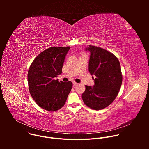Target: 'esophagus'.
Listing matches in <instances>:
<instances>
[{
    "label": "esophagus",
    "mask_w": 149,
    "mask_h": 149,
    "mask_svg": "<svg viewBox=\"0 0 149 149\" xmlns=\"http://www.w3.org/2000/svg\"><path fill=\"white\" fill-rule=\"evenodd\" d=\"M78 84V83H77V82H73V86H77Z\"/></svg>",
    "instance_id": "34e87169"
}]
</instances>
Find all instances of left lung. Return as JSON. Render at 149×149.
I'll list each match as a JSON object with an SVG mask.
<instances>
[{"label":"left lung","instance_id":"8db88e82","mask_svg":"<svg viewBox=\"0 0 149 149\" xmlns=\"http://www.w3.org/2000/svg\"><path fill=\"white\" fill-rule=\"evenodd\" d=\"M88 71L95 76L93 86H86L82 94L84 104L90 108L99 110L111 104L118 95L122 84L120 63L117 58L104 49L89 45Z\"/></svg>","mask_w":149,"mask_h":149}]
</instances>
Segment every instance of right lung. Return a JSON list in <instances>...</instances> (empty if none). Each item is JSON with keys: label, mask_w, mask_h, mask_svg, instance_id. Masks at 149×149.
<instances>
[{"label": "right lung", "mask_w": 149, "mask_h": 149, "mask_svg": "<svg viewBox=\"0 0 149 149\" xmlns=\"http://www.w3.org/2000/svg\"><path fill=\"white\" fill-rule=\"evenodd\" d=\"M70 47L49 48L33 60L28 73L30 94L40 107L55 111L64 105L72 83L55 80L62 73L65 57Z\"/></svg>", "instance_id": "right-lung-1"}]
</instances>
